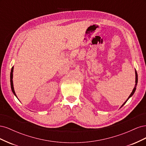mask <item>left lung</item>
Wrapping results in <instances>:
<instances>
[{
	"label": "left lung",
	"mask_w": 146,
	"mask_h": 146,
	"mask_svg": "<svg viewBox=\"0 0 146 146\" xmlns=\"http://www.w3.org/2000/svg\"><path fill=\"white\" fill-rule=\"evenodd\" d=\"M137 83H138V74H137V72H136V70H135V87H134V88H133V91H132V92H131V93L130 94V95L129 96V98H128V99L126 100V101L124 103H123L122 105V106L121 107V108L122 107H123V105H125V104L127 102V101L129 100L131 97L133 95V94L135 93V91H136V85H137Z\"/></svg>",
	"instance_id": "obj_1"
}]
</instances>
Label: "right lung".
<instances>
[{"label": "right lung", "mask_w": 146, "mask_h": 146, "mask_svg": "<svg viewBox=\"0 0 146 146\" xmlns=\"http://www.w3.org/2000/svg\"><path fill=\"white\" fill-rule=\"evenodd\" d=\"M13 68H14V67H12L11 68V73H10V83H11V90H12V92L14 94V95L17 98V96L15 93V90H14V86H13Z\"/></svg>", "instance_id": "right-lung-1"}]
</instances>
